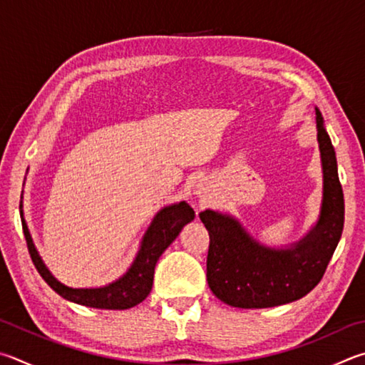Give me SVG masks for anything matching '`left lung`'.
<instances>
[{"label": "left lung", "instance_id": "obj_1", "mask_svg": "<svg viewBox=\"0 0 365 365\" xmlns=\"http://www.w3.org/2000/svg\"><path fill=\"white\" fill-rule=\"evenodd\" d=\"M324 190L319 220L309 233L286 249L257 242L242 225L227 214L204 210L209 231L207 284L214 295L235 308H271L295 302L322 279L344 223L343 190L335 150L316 108Z\"/></svg>", "mask_w": 365, "mask_h": 365}]
</instances>
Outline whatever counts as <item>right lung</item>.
<instances>
[{
	"label": "right lung",
	"mask_w": 365,
	"mask_h": 365,
	"mask_svg": "<svg viewBox=\"0 0 365 365\" xmlns=\"http://www.w3.org/2000/svg\"><path fill=\"white\" fill-rule=\"evenodd\" d=\"M21 218L31 262L52 290H56L65 300L83 304V307L98 309H128L135 307V304L143 302L148 297L151 287H153L156 262L160 260L163 252L170 246L172 241L178 236L185 225L193 220L195 210L185 201L161 209L153 218V222H151L147 233H145L140 250H138L130 268L125 271V274H123L115 282L108 284V286L96 289H73L58 282L51 274L48 267L43 263L35 244H33L29 227H26L24 218L22 201Z\"/></svg>",
	"instance_id": "obj_1"
}]
</instances>
